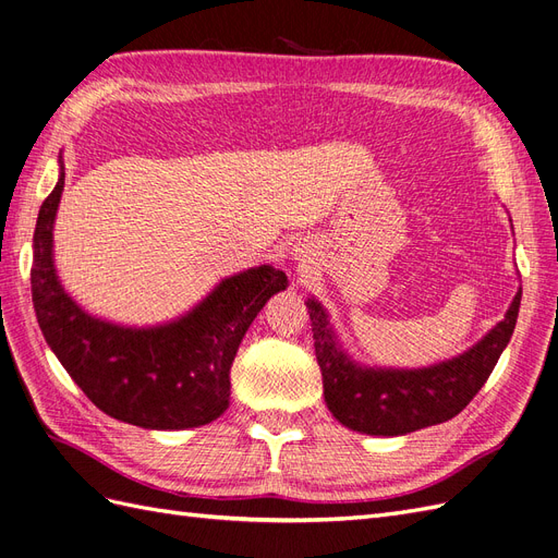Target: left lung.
I'll use <instances>...</instances> for the list:
<instances>
[{"label":"left lung","mask_w":558,"mask_h":558,"mask_svg":"<svg viewBox=\"0 0 558 558\" xmlns=\"http://www.w3.org/2000/svg\"><path fill=\"white\" fill-rule=\"evenodd\" d=\"M519 303L521 287L506 317L461 354L422 368H393L356 362L338 338L329 311L311 294L305 308L313 322L315 356L329 412L356 434L387 438L457 417L487 383L498 356L508 348Z\"/></svg>","instance_id":"obj_1"}]
</instances>
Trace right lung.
I'll list each match as a JSON object with an SVG mask.
<instances>
[{
  "instance_id": "right-lung-1",
  "label": "right lung",
  "mask_w": 558,
  "mask_h": 558,
  "mask_svg": "<svg viewBox=\"0 0 558 558\" xmlns=\"http://www.w3.org/2000/svg\"><path fill=\"white\" fill-rule=\"evenodd\" d=\"M58 183L39 208L32 239V301L48 348L85 397L106 415L153 430L196 428L229 408V371L245 331L284 271L259 264L222 278L190 311L159 325H120L87 313L60 280L52 250L64 190Z\"/></svg>"
}]
</instances>
